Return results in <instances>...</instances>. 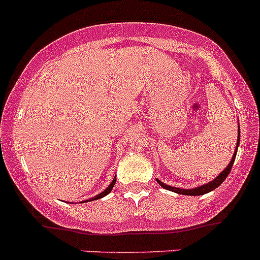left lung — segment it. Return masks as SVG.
<instances>
[{
  "label": "left lung",
  "instance_id": "obj_1",
  "mask_svg": "<svg viewBox=\"0 0 260 260\" xmlns=\"http://www.w3.org/2000/svg\"><path fill=\"white\" fill-rule=\"evenodd\" d=\"M238 123H239V119H238ZM239 143H240V127H239V129H238V142H236L235 152H234L233 157H231V161H230V162H229V165L226 166L225 170L221 171V173L218 174V175L216 176V178L213 179V180H211L210 183H206V184H203V185L196 186V188H191V189H183V188H178V186L168 185V184L162 183V181L158 180V179H156V181H157V183L160 184V185L162 186L164 189H168V190L174 191V193L183 194V196H203V194H206V193H210V191L215 190V189L217 188V186H220L221 184L223 183V180H225V179L228 178L229 174H230L231 168H233V165H234V161H235L236 153H238Z\"/></svg>",
  "mask_w": 260,
  "mask_h": 260
}]
</instances>
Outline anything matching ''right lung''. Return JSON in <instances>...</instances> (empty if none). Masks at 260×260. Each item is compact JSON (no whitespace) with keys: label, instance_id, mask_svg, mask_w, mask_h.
<instances>
[{"label":"right lung","instance_id":"add662e5","mask_svg":"<svg viewBox=\"0 0 260 260\" xmlns=\"http://www.w3.org/2000/svg\"><path fill=\"white\" fill-rule=\"evenodd\" d=\"M115 181H117V178H115V176H114V179H113V180H112V183L109 184V186H108L107 189H104V190H103L102 193L96 194V196H95V197L90 198V200H86V201H84V202H91V201H96V200H100V198H103V197H105V196H108V194H109L110 191H112L113 186L115 185Z\"/></svg>","mask_w":260,"mask_h":260}]
</instances>
